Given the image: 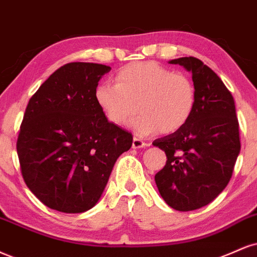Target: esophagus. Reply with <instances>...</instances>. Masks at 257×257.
Instances as JSON below:
<instances>
[{
    "mask_svg": "<svg viewBox=\"0 0 257 257\" xmlns=\"http://www.w3.org/2000/svg\"><path fill=\"white\" fill-rule=\"evenodd\" d=\"M147 144L145 141H142L141 139H139L137 137H134V139H133V148H144L146 147Z\"/></svg>",
    "mask_w": 257,
    "mask_h": 257,
    "instance_id": "34e87169",
    "label": "esophagus"
}]
</instances>
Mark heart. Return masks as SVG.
I'll return each instance as SVG.
<instances>
[{
	"mask_svg": "<svg viewBox=\"0 0 257 257\" xmlns=\"http://www.w3.org/2000/svg\"><path fill=\"white\" fill-rule=\"evenodd\" d=\"M116 83H100L94 98L105 118L124 125L134 115L132 126L140 137L160 132L174 134L189 122L196 106V87L183 73L153 61L120 68Z\"/></svg>",
	"mask_w": 257,
	"mask_h": 257,
	"instance_id": "b5f03b06",
	"label": "heart"
}]
</instances>
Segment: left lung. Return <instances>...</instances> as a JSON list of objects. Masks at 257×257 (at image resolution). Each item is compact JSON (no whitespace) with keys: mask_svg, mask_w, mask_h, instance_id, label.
<instances>
[{"mask_svg":"<svg viewBox=\"0 0 257 257\" xmlns=\"http://www.w3.org/2000/svg\"><path fill=\"white\" fill-rule=\"evenodd\" d=\"M170 63L191 72L196 106L181 131L153 141L168 158L154 179L170 207L188 212L208 205L230 182L240 151L239 124L232 94L211 68L191 56Z\"/></svg>","mask_w":257,"mask_h":257,"instance_id":"left-lung-1","label":"left lung"}]
</instances>
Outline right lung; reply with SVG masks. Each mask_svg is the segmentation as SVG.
<instances>
[{"label":"right lung","instance_id":"right-lung-1","mask_svg":"<svg viewBox=\"0 0 257 257\" xmlns=\"http://www.w3.org/2000/svg\"><path fill=\"white\" fill-rule=\"evenodd\" d=\"M109 66L67 63L32 95L17 141L20 170L29 189L49 208L82 213L103 194L116 160L133 135L113 125L94 98Z\"/></svg>","mask_w":257,"mask_h":257}]
</instances>
